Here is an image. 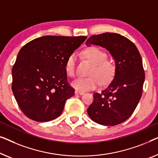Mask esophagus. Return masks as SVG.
I'll return each instance as SVG.
<instances>
[{
    "instance_id": "obj_1",
    "label": "esophagus",
    "mask_w": 158,
    "mask_h": 158,
    "mask_svg": "<svg viewBox=\"0 0 158 158\" xmlns=\"http://www.w3.org/2000/svg\"><path fill=\"white\" fill-rule=\"evenodd\" d=\"M75 94L81 95V94H84V92H80V91H79V90H76V91H75Z\"/></svg>"
}]
</instances>
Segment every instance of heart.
Here are the masks:
<instances>
[{
    "mask_svg": "<svg viewBox=\"0 0 158 158\" xmlns=\"http://www.w3.org/2000/svg\"><path fill=\"white\" fill-rule=\"evenodd\" d=\"M83 54L93 64L89 77H79L72 82V86L80 92L96 89L102 84H107L112 81L116 73V65L107 59L106 52L96 46L86 48ZM76 56L74 54L68 57L65 64L66 74L70 77L75 76Z\"/></svg>",
    "mask_w": 158,
    "mask_h": 158,
    "instance_id": "1",
    "label": "heart"
}]
</instances>
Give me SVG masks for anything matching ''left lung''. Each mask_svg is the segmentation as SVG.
Listing matches in <instances>:
<instances>
[{"mask_svg":"<svg viewBox=\"0 0 158 158\" xmlns=\"http://www.w3.org/2000/svg\"><path fill=\"white\" fill-rule=\"evenodd\" d=\"M86 44L105 48L114 59L116 65L114 79L105 89L93 94L94 100L87 113L95 123L117 125L132 114L143 94L145 70L140 54L130 40L115 33L93 35Z\"/></svg>","mask_w":158,"mask_h":158,"instance_id":"obj_1","label":"left lung"}]
</instances>
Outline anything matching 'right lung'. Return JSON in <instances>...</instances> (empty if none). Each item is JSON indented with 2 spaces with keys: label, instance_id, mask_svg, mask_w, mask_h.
<instances>
[{
  "label": "right lung",
  "instance_id": "right-lung-1",
  "mask_svg": "<svg viewBox=\"0 0 158 158\" xmlns=\"http://www.w3.org/2000/svg\"><path fill=\"white\" fill-rule=\"evenodd\" d=\"M86 38L46 35L21 48L12 69V91L26 117L48 122L61 114L66 101L74 94L66 61Z\"/></svg>",
  "mask_w": 158,
  "mask_h": 158
}]
</instances>
